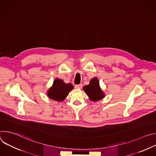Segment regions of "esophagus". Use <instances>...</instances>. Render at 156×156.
<instances>
[{
    "label": "esophagus",
    "instance_id": "34e87169",
    "mask_svg": "<svg viewBox=\"0 0 156 156\" xmlns=\"http://www.w3.org/2000/svg\"><path fill=\"white\" fill-rule=\"evenodd\" d=\"M75 89H76V90H80V89H81L82 87V84H76L75 86Z\"/></svg>",
    "mask_w": 156,
    "mask_h": 156
}]
</instances>
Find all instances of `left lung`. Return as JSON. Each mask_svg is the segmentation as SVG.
I'll return each instance as SVG.
<instances>
[{
	"mask_svg": "<svg viewBox=\"0 0 156 156\" xmlns=\"http://www.w3.org/2000/svg\"><path fill=\"white\" fill-rule=\"evenodd\" d=\"M83 89L90 100L93 102H97L105 98V93L100 87L99 81L97 77L92 78L90 84L84 86Z\"/></svg>",
	"mask_w": 156,
	"mask_h": 156,
	"instance_id": "1",
	"label": "left lung"
}]
</instances>
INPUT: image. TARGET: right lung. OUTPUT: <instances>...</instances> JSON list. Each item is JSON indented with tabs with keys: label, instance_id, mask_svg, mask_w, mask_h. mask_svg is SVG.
Here are the masks:
<instances>
[{
	"label": "right lung",
	"instance_id": "add662e5",
	"mask_svg": "<svg viewBox=\"0 0 156 156\" xmlns=\"http://www.w3.org/2000/svg\"><path fill=\"white\" fill-rule=\"evenodd\" d=\"M73 89L71 83H65L62 80L55 78L53 84L47 91L48 97L55 101L62 102L67 97Z\"/></svg>",
	"mask_w": 156,
	"mask_h": 156
}]
</instances>
